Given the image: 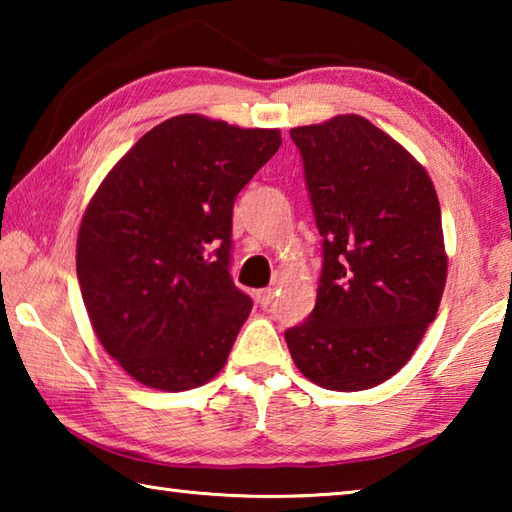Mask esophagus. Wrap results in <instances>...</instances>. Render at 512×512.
<instances>
[{
    "mask_svg": "<svg viewBox=\"0 0 512 512\" xmlns=\"http://www.w3.org/2000/svg\"><path fill=\"white\" fill-rule=\"evenodd\" d=\"M255 298H257L259 305L268 307V305H271V302H273V298H275V291H273L271 287H268V289H259V291L255 293Z\"/></svg>",
    "mask_w": 512,
    "mask_h": 512,
    "instance_id": "obj_1",
    "label": "esophagus"
}]
</instances>
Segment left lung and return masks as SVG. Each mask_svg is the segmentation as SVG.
<instances>
[{
  "mask_svg": "<svg viewBox=\"0 0 512 512\" xmlns=\"http://www.w3.org/2000/svg\"><path fill=\"white\" fill-rule=\"evenodd\" d=\"M323 237L316 307L284 332L298 370L327 391H366L418 348L443 298L440 203L409 151L368 119L291 128Z\"/></svg>",
  "mask_w": 512,
  "mask_h": 512,
  "instance_id": "8db88e82",
  "label": "left lung"
}]
</instances>
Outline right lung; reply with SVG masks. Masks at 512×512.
I'll use <instances>...</instances> for the list:
<instances>
[{
  "label": "right lung",
  "instance_id": "right-lung-1",
  "mask_svg": "<svg viewBox=\"0 0 512 512\" xmlns=\"http://www.w3.org/2000/svg\"><path fill=\"white\" fill-rule=\"evenodd\" d=\"M280 131L201 115L162 121L85 212L76 275L94 332L144 386L189 391L228 361L253 300L235 287L232 207Z\"/></svg>",
  "mask_w": 512,
  "mask_h": 512
}]
</instances>
